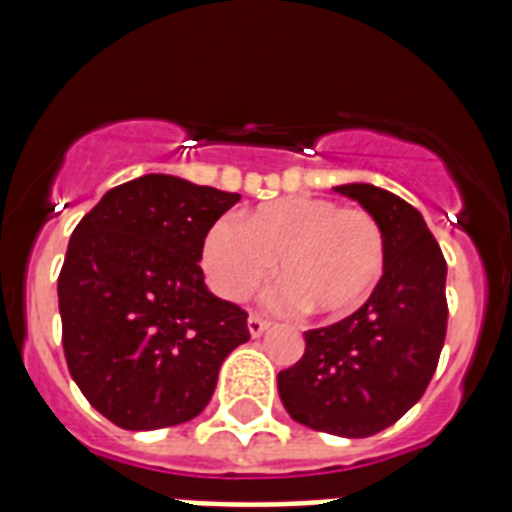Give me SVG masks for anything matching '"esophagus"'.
<instances>
[{"instance_id": "esophagus-1", "label": "esophagus", "mask_w": 512, "mask_h": 512, "mask_svg": "<svg viewBox=\"0 0 512 512\" xmlns=\"http://www.w3.org/2000/svg\"><path fill=\"white\" fill-rule=\"evenodd\" d=\"M268 327H271V324H268L263 316H257V313H252V316L247 319V329H249V335H252V337H260Z\"/></svg>"}]
</instances>
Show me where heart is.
Instances as JSON below:
<instances>
[{
	"label": "heart",
	"instance_id": "1",
	"mask_svg": "<svg viewBox=\"0 0 512 512\" xmlns=\"http://www.w3.org/2000/svg\"><path fill=\"white\" fill-rule=\"evenodd\" d=\"M201 257L217 292L231 300L260 287L276 263L281 303L340 319L364 305L382 279L385 236L364 209L287 196L244 212L239 228L212 225Z\"/></svg>",
	"mask_w": 512,
	"mask_h": 512
}]
</instances>
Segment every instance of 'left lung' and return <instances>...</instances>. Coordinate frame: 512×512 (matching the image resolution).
<instances>
[{
	"instance_id": "left-lung-1",
	"label": "left lung",
	"mask_w": 512,
	"mask_h": 512,
	"mask_svg": "<svg viewBox=\"0 0 512 512\" xmlns=\"http://www.w3.org/2000/svg\"><path fill=\"white\" fill-rule=\"evenodd\" d=\"M380 223L385 271L356 313L308 329L305 353L279 372V396L305 428L366 438L422 398L446 337V260L412 204L369 183L337 185Z\"/></svg>"
}]
</instances>
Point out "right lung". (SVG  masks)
I'll use <instances>...</instances> for the list:
<instances>
[{
  "mask_svg": "<svg viewBox=\"0 0 512 512\" xmlns=\"http://www.w3.org/2000/svg\"><path fill=\"white\" fill-rule=\"evenodd\" d=\"M239 193L143 175L111 188L71 233L58 276L63 353L84 398L124 430L193 420L249 340L247 313L204 284L209 228Z\"/></svg>",
  "mask_w": 512,
  "mask_h": 512,
  "instance_id": "right-lung-1",
  "label": "right lung"
}]
</instances>
